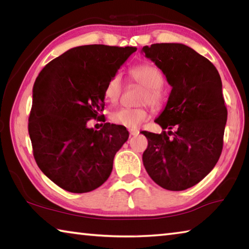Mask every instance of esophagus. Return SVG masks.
Segmentation results:
<instances>
[{"instance_id": "1", "label": "esophagus", "mask_w": 249, "mask_h": 249, "mask_svg": "<svg viewBox=\"0 0 249 249\" xmlns=\"http://www.w3.org/2000/svg\"><path fill=\"white\" fill-rule=\"evenodd\" d=\"M138 134H140V130L138 129H129L130 136H137Z\"/></svg>"}]
</instances>
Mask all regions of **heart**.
I'll return each mask as SVG.
<instances>
[{
  "label": "heart",
  "instance_id": "1",
  "mask_svg": "<svg viewBox=\"0 0 249 249\" xmlns=\"http://www.w3.org/2000/svg\"><path fill=\"white\" fill-rule=\"evenodd\" d=\"M130 77L135 81L146 88L142 98V103H148L155 109H159L163 104L161 87L165 79L158 67L151 64H142L130 70ZM123 90V80L120 73H116L108 80L104 89V96L107 102L114 104L119 101ZM150 113L147 107H122L111 114L113 123L126 128H137L149 119Z\"/></svg>",
  "mask_w": 249,
  "mask_h": 249
}]
</instances>
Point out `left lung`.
I'll return each instance as SVG.
<instances>
[{
	"instance_id": "8db88e82",
	"label": "left lung",
	"mask_w": 249,
	"mask_h": 249,
	"mask_svg": "<svg viewBox=\"0 0 249 249\" xmlns=\"http://www.w3.org/2000/svg\"><path fill=\"white\" fill-rule=\"evenodd\" d=\"M142 53L172 87L155 120L163 132L142 133L148 140L142 162L160 187L182 191L199 183L221 156L227 120L221 77L209 59L182 44H154Z\"/></svg>"
}]
</instances>
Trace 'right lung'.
Segmentation results:
<instances>
[{
  "instance_id": "right-lung-1",
  "label": "right lung",
  "mask_w": 249,
  "mask_h": 249,
  "mask_svg": "<svg viewBox=\"0 0 249 249\" xmlns=\"http://www.w3.org/2000/svg\"><path fill=\"white\" fill-rule=\"evenodd\" d=\"M136 50L79 46L50 61L36 78L28 119L34 158L64 190L90 192L111 175L114 156L128 140V132L109 123L94 130L87 123L100 117L105 86Z\"/></svg>"
}]
</instances>
